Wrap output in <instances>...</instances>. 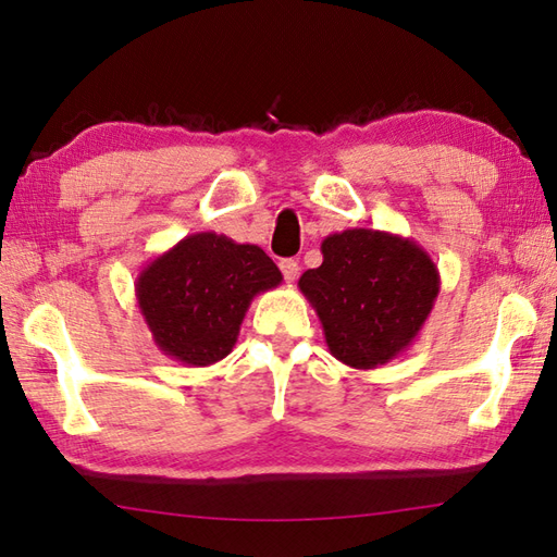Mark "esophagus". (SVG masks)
<instances>
[{
	"mask_svg": "<svg viewBox=\"0 0 557 557\" xmlns=\"http://www.w3.org/2000/svg\"><path fill=\"white\" fill-rule=\"evenodd\" d=\"M280 270H282V275H285V280L287 282H294L299 277V263L294 258H285L280 263Z\"/></svg>",
	"mask_w": 557,
	"mask_h": 557,
	"instance_id": "1",
	"label": "esophagus"
}]
</instances>
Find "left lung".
Instances as JSON below:
<instances>
[{"mask_svg":"<svg viewBox=\"0 0 557 557\" xmlns=\"http://www.w3.org/2000/svg\"><path fill=\"white\" fill-rule=\"evenodd\" d=\"M321 268L299 289L323 325L325 345L349 369L369 371L405 354L429 321L441 272L423 246L385 230L327 234Z\"/></svg>","mask_w":557,"mask_h":557,"instance_id":"left-lung-1","label":"left lung"}]
</instances>
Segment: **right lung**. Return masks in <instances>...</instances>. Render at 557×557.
I'll use <instances>...</instances> for the list:
<instances>
[{
  "instance_id": "add662e5",
  "label": "right lung",
  "mask_w": 557,
  "mask_h": 557,
  "mask_svg": "<svg viewBox=\"0 0 557 557\" xmlns=\"http://www.w3.org/2000/svg\"><path fill=\"white\" fill-rule=\"evenodd\" d=\"M280 282L260 246L196 232L140 268L136 304L164 357L203 369L227 357L248 306Z\"/></svg>"
}]
</instances>
